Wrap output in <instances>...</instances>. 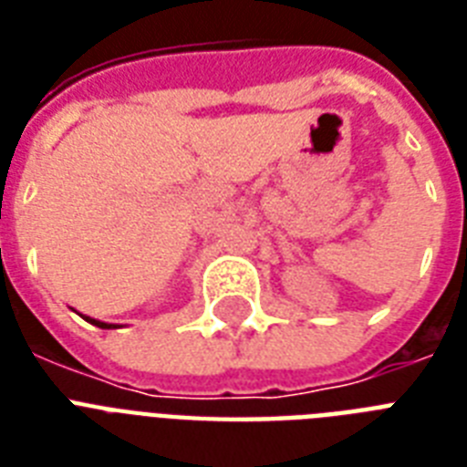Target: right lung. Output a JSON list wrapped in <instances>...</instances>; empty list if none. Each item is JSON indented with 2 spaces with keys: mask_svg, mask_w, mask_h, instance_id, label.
<instances>
[{
  "mask_svg": "<svg viewBox=\"0 0 467 467\" xmlns=\"http://www.w3.org/2000/svg\"><path fill=\"white\" fill-rule=\"evenodd\" d=\"M82 317L87 319V322H91V325H94V327H101V329H116V327H119V325H109V322H101V319L87 317V315H82Z\"/></svg>",
  "mask_w": 467,
  "mask_h": 467,
  "instance_id": "add662e5",
  "label": "right lung"
}]
</instances>
